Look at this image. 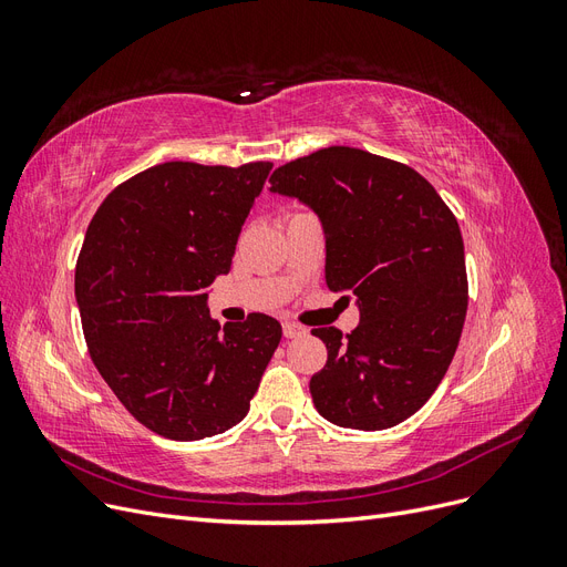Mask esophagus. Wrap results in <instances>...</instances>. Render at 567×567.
I'll use <instances>...</instances> for the list:
<instances>
[{"label":"esophagus","mask_w":567,"mask_h":567,"mask_svg":"<svg viewBox=\"0 0 567 567\" xmlns=\"http://www.w3.org/2000/svg\"><path fill=\"white\" fill-rule=\"evenodd\" d=\"M307 331L302 329V326L293 323V321H284V338H300L305 336Z\"/></svg>","instance_id":"34e87169"}]
</instances>
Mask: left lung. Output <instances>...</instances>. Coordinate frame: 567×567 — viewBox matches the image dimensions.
Wrapping results in <instances>:
<instances>
[{
    "label": "left lung",
    "instance_id": "obj_1",
    "mask_svg": "<svg viewBox=\"0 0 567 567\" xmlns=\"http://www.w3.org/2000/svg\"><path fill=\"white\" fill-rule=\"evenodd\" d=\"M326 238V286L354 296L348 336L315 329L329 359L312 375L319 414L340 427L385 431L431 400L456 352L468 307L458 221L416 169L362 148L329 146L271 175Z\"/></svg>",
    "mask_w": 567,
    "mask_h": 567
}]
</instances>
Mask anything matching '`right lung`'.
I'll return each instance as SVG.
<instances>
[{
	"mask_svg": "<svg viewBox=\"0 0 567 567\" xmlns=\"http://www.w3.org/2000/svg\"><path fill=\"white\" fill-rule=\"evenodd\" d=\"M271 163H163L106 196L75 267L90 357L148 431L194 442L244 421L281 323L250 315L225 331L208 286L229 274Z\"/></svg>",
	"mask_w": 567,
	"mask_h": 567,
	"instance_id": "right-lung-1",
	"label": "right lung"
}]
</instances>
